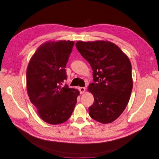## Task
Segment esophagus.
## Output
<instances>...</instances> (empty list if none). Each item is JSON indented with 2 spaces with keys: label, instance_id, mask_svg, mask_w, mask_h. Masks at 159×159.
I'll return each mask as SVG.
<instances>
[{
  "label": "esophagus",
  "instance_id": "34e87169",
  "mask_svg": "<svg viewBox=\"0 0 159 159\" xmlns=\"http://www.w3.org/2000/svg\"><path fill=\"white\" fill-rule=\"evenodd\" d=\"M79 91H80V93L82 94L84 93L85 91V88H84V87H81V88H79Z\"/></svg>",
  "mask_w": 159,
  "mask_h": 159
}]
</instances>
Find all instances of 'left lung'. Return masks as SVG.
<instances>
[{
  "label": "left lung",
  "mask_w": 159,
  "mask_h": 159,
  "mask_svg": "<svg viewBox=\"0 0 159 159\" xmlns=\"http://www.w3.org/2000/svg\"><path fill=\"white\" fill-rule=\"evenodd\" d=\"M75 46L93 70L88 91L94 97L89 116L101 123L116 120L126 108L133 88L131 64L119 46L109 41H78Z\"/></svg>",
  "instance_id": "8db88e82"
}]
</instances>
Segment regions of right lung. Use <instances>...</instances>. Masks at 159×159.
I'll return each instance as SVG.
<instances>
[{
	"label": "right lung",
	"mask_w": 159,
	"mask_h": 159,
	"mask_svg": "<svg viewBox=\"0 0 159 159\" xmlns=\"http://www.w3.org/2000/svg\"><path fill=\"white\" fill-rule=\"evenodd\" d=\"M74 41H48L32 56L26 70V88L31 103L43 121L57 125L72 114L79 90L61 86Z\"/></svg>",
	"instance_id": "obj_1"
}]
</instances>
